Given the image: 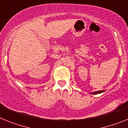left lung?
<instances>
[{
  "instance_id": "obj_1",
  "label": "left lung",
  "mask_w": 128,
  "mask_h": 128,
  "mask_svg": "<svg viewBox=\"0 0 128 128\" xmlns=\"http://www.w3.org/2000/svg\"><path fill=\"white\" fill-rule=\"evenodd\" d=\"M103 90H101V91H97V92H95L94 93H92V94H100V93H102L103 92Z\"/></svg>"
}]
</instances>
